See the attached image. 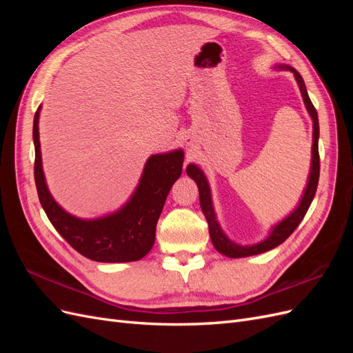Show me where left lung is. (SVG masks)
<instances>
[{"instance_id": "1", "label": "left lung", "mask_w": 353, "mask_h": 353, "mask_svg": "<svg viewBox=\"0 0 353 353\" xmlns=\"http://www.w3.org/2000/svg\"><path fill=\"white\" fill-rule=\"evenodd\" d=\"M279 68L292 70L294 73V78L299 83V88H301L306 109H307L309 114H311L312 121H314V134H312L314 135V144H312L311 174H309V181H307V185H306V190L303 193V197H302L301 203H299L297 209L292 213V215H288L284 221H281L279 223V225H275L274 230L270 234V237L263 240L259 244L240 245V244L232 243L231 240L227 239L225 234L222 232V230L218 225L215 212H213V206H212L209 184H208V179H206L205 174H203L201 169L197 168L196 165H188L187 166V175L190 178H193L196 181L197 187H199L200 206H201V210H203V213H205L206 221H208L212 243H213V245H215V249L219 253L228 256V258H244V256L259 254V253H263V252H268V250L276 248V245L281 244L283 241H285L288 237H290V234L297 228V225L301 223V221L305 218L306 212H307L309 206H311L314 196L316 193L318 179H319V153H318L319 125H318V113H316V109L314 108L311 99H309L306 87H305V82H303V78L301 77V73H299L296 69L288 68V66H279Z\"/></svg>"}]
</instances>
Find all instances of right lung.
Returning a JSON list of instances; mask_svg holds the SVG:
<instances>
[{
	"mask_svg": "<svg viewBox=\"0 0 353 353\" xmlns=\"http://www.w3.org/2000/svg\"><path fill=\"white\" fill-rule=\"evenodd\" d=\"M39 108L34 117L35 184L41 206L60 236L85 258L97 262H132L152 250L156 225L170 187L183 172L184 152L154 154L147 160L140 184L126 205L113 215L83 221L69 215L51 197L42 172L38 131Z\"/></svg>",
	"mask_w": 353,
	"mask_h": 353,
	"instance_id": "right-lung-1",
	"label": "right lung"
}]
</instances>
